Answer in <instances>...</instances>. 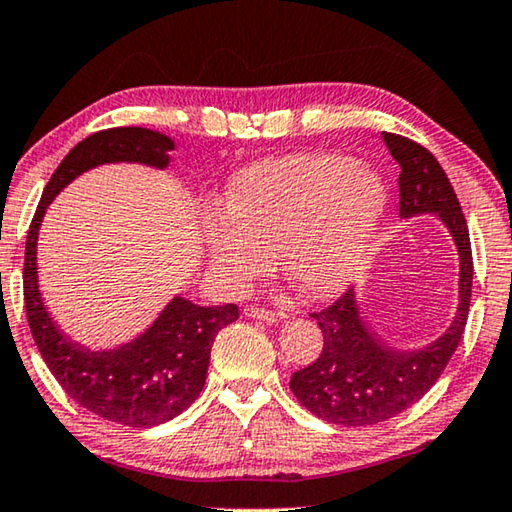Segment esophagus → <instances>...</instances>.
Instances as JSON below:
<instances>
[{
    "instance_id": "esophagus-1",
    "label": "esophagus",
    "mask_w": 512,
    "mask_h": 512,
    "mask_svg": "<svg viewBox=\"0 0 512 512\" xmlns=\"http://www.w3.org/2000/svg\"><path fill=\"white\" fill-rule=\"evenodd\" d=\"M247 318H256V320H265V322H277L286 318V313L283 311H272V309H261V306H245L242 309Z\"/></svg>"
}]
</instances>
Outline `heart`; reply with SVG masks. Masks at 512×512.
Here are the masks:
<instances>
[{
    "label": "heart",
    "instance_id": "obj_1",
    "mask_svg": "<svg viewBox=\"0 0 512 512\" xmlns=\"http://www.w3.org/2000/svg\"><path fill=\"white\" fill-rule=\"evenodd\" d=\"M387 208L368 167L334 153L249 164L231 178L222 210L203 217L212 281L240 293L270 267V249L306 297H332L357 277Z\"/></svg>",
    "mask_w": 512,
    "mask_h": 512
}]
</instances>
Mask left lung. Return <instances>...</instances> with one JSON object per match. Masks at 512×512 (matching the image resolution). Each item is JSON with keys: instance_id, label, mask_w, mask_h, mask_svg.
Masks as SVG:
<instances>
[{"instance_id": "1", "label": "left lung", "mask_w": 512, "mask_h": 512, "mask_svg": "<svg viewBox=\"0 0 512 512\" xmlns=\"http://www.w3.org/2000/svg\"><path fill=\"white\" fill-rule=\"evenodd\" d=\"M382 139L400 167V217L437 215L458 247V309L442 336L414 350L377 341L359 316L352 288L332 306L311 313L325 343L313 364L293 373L290 389L306 410L336 426H375L426 396L458 348L469 313L474 261L467 219L451 180L435 155L416 141L391 132H382Z\"/></svg>"}]
</instances>
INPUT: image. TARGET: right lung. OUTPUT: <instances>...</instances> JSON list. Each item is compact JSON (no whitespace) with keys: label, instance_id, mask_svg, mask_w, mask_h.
<instances>
[{"label":"right lung","instance_id":"obj_1","mask_svg":"<svg viewBox=\"0 0 512 512\" xmlns=\"http://www.w3.org/2000/svg\"><path fill=\"white\" fill-rule=\"evenodd\" d=\"M174 139L148 128H112L82 139L45 185L31 219L25 249V309L31 336L47 368L70 398L102 419L130 428H153L185 412L203 389L219 329L238 320L235 304L199 306L174 297L153 325L109 350H89L54 325L38 290V229L66 185L100 164L137 162L167 169Z\"/></svg>","mask_w":512,"mask_h":512}]
</instances>
